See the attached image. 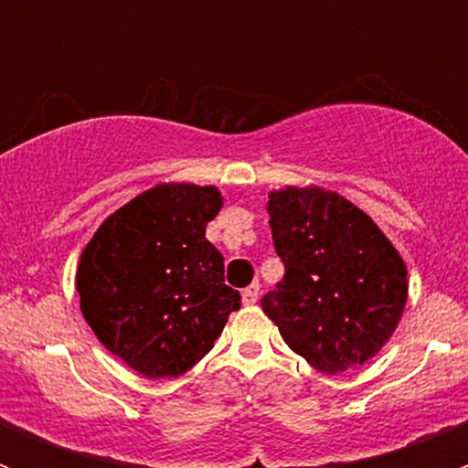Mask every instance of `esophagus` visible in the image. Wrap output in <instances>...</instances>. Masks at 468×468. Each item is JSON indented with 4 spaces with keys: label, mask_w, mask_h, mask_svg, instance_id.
Instances as JSON below:
<instances>
[{
    "label": "esophagus",
    "mask_w": 468,
    "mask_h": 468,
    "mask_svg": "<svg viewBox=\"0 0 468 468\" xmlns=\"http://www.w3.org/2000/svg\"><path fill=\"white\" fill-rule=\"evenodd\" d=\"M258 297H260V285L258 283L248 285L246 291L241 292V300H243V304H246V307H253L255 302H258Z\"/></svg>",
    "instance_id": "34e87169"
}]
</instances>
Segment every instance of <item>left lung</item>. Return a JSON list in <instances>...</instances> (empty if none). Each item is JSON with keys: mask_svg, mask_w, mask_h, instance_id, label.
<instances>
[{"mask_svg": "<svg viewBox=\"0 0 468 468\" xmlns=\"http://www.w3.org/2000/svg\"><path fill=\"white\" fill-rule=\"evenodd\" d=\"M267 213L285 274L262 312L285 345L325 375L370 361L408 300L399 250L361 208L316 185L271 192Z\"/></svg>", "mask_w": 468, "mask_h": 468, "instance_id": "1", "label": "left lung"}]
</instances>
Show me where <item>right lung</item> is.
<instances>
[{
    "instance_id": "1",
    "label": "right lung",
    "mask_w": 468,
    "mask_h": 468,
    "mask_svg": "<svg viewBox=\"0 0 468 468\" xmlns=\"http://www.w3.org/2000/svg\"><path fill=\"white\" fill-rule=\"evenodd\" d=\"M222 197L164 183L131 198L86 243L77 292L101 345L144 378H180L213 349L241 307L225 260L206 239Z\"/></svg>"
}]
</instances>
